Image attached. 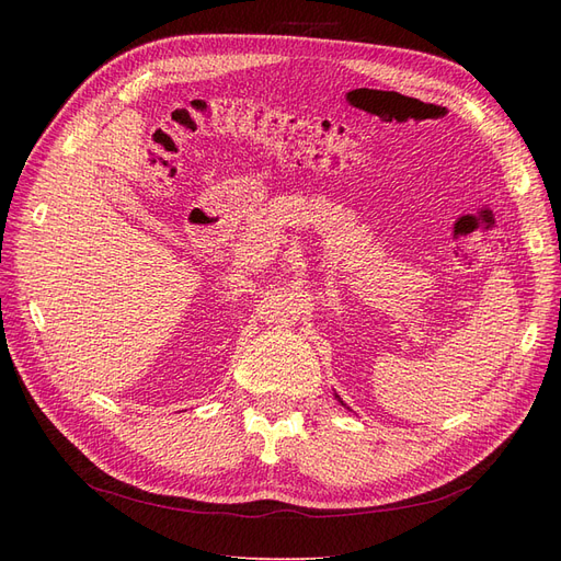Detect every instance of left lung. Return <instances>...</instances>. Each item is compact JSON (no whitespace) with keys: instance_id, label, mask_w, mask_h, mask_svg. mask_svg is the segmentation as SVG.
Listing matches in <instances>:
<instances>
[{"instance_id":"left-lung-1","label":"left lung","mask_w":561,"mask_h":561,"mask_svg":"<svg viewBox=\"0 0 561 561\" xmlns=\"http://www.w3.org/2000/svg\"><path fill=\"white\" fill-rule=\"evenodd\" d=\"M336 400H339V402H342V404H344V400H342V398H339V396H336ZM344 407H346V404H344Z\"/></svg>"}]
</instances>
